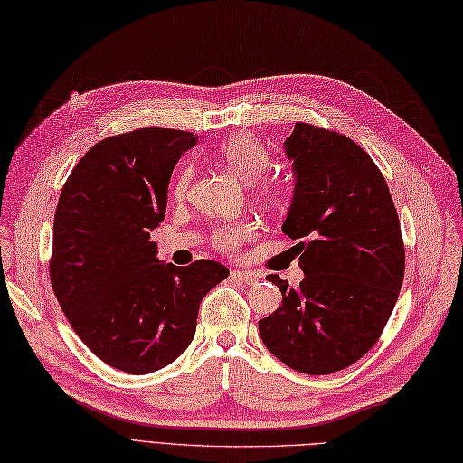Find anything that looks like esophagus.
<instances>
[{
  "label": "esophagus",
  "mask_w": 463,
  "mask_h": 463,
  "mask_svg": "<svg viewBox=\"0 0 463 463\" xmlns=\"http://www.w3.org/2000/svg\"><path fill=\"white\" fill-rule=\"evenodd\" d=\"M232 280L241 282V284H248V286H254V284H258L261 280V276L258 272H250V269H233Z\"/></svg>",
  "instance_id": "1"
}]
</instances>
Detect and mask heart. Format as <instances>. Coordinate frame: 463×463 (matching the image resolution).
Here are the masks:
<instances>
[{
    "instance_id": "obj_1",
    "label": "heart",
    "mask_w": 463,
    "mask_h": 463,
    "mask_svg": "<svg viewBox=\"0 0 463 463\" xmlns=\"http://www.w3.org/2000/svg\"><path fill=\"white\" fill-rule=\"evenodd\" d=\"M215 159L222 161L235 177H240L246 183H254L260 179L272 165V156L266 149V145L260 141L256 135L250 133H235L225 138V141L217 146ZM194 179V167L191 163H183L175 181H173V195L175 199H185L187 191ZM256 195L268 205H278L286 195V189L280 181L268 179L266 183L256 187ZM258 232V223L254 220H241V222H222L217 223L209 232V241L223 254H238L243 248V243L251 240Z\"/></svg>"
}]
</instances>
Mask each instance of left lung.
<instances>
[{"label": "left lung", "instance_id": "obj_1", "mask_svg": "<svg viewBox=\"0 0 463 463\" xmlns=\"http://www.w3.org/2000/svg\"><path fill=\"white\" fill-rule=\"evenodd\" d=\"M294 195L282 232L298 246L304 280L268 282L282 307L258 322L288 367L328 374L351 367L377 343L403 284L405 248L385 177L369 153L335 130L296 123L284 141Z\"/></svg>", "mask_w": 463, "mask_h": 463}]
</instances>
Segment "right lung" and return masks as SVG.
Returning <instances> with one entry per match:
<instances>
[{"label":"right lung","instance_id":"obj_1","mask_svg":"<svg viewBox=\"0 0 463 463\" xmlns=\"http://www.w3.org/2000/svg\"><path fill=\"white\" fill-rule=\"evenodd\" d=\"M195 143V135L161 127L109 137L78 161L60 194L52 288L74 333L118 371L146 374L175 361L195 336L199 302L230 274L213 260L165 264L151 241L171 173Z\"/></svg>","mask_w":463,"mask_h":463}]
</instances>
